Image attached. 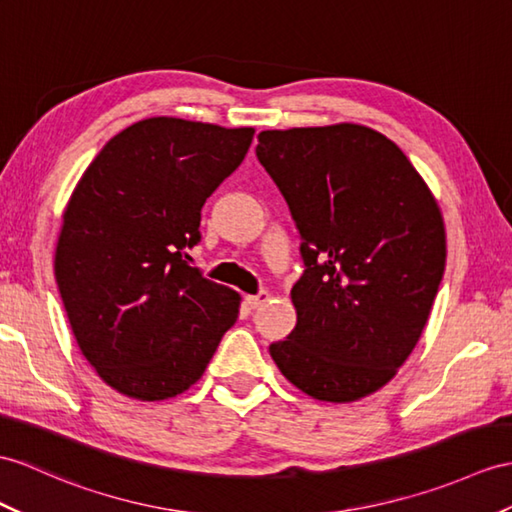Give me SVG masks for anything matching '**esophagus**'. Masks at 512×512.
Masks as SVG:
<instances>
[{
	"instance_id": "esophagus-1",
	"label": "esophagus",
	"mask_w": 512,
	"mask_h": 512,
	"mask_svg": "<svg viewBox=\"0 0 512 512\" xmlns=\"http://www.w3.org/2000/svg\"><path fill=\"white\" fill-rule=\"evenodd\" d=\"M271 299V295L267 293V291H260L258 295H247L245 297V304L249 306V308H260V306H265L267 302Z\"/></svg>"
}]
</instances>
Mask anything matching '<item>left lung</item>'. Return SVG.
<instances>
[{"mask_svg": "<svg viewBox=\"0 0 512 512\" xmlns=\"http://www.w3.org/2000/svg\"><path fill=\"white\" fill-rule=\"evenodd\" d=\"M256 156L291 208L306 265L273 363L321 402L376 393L415 350L439 291V204L402 149L358 123L265 130Z\"/></svg>", "mask_w": 512, "mask_h": 512, "instance_id": "8db88e82", "label": "left lung"}]
</instances>
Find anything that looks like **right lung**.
<instances>
[{
	"instance_id": "add662e5",
	"label": "right lung",
	"mask_w": 512,
	"mask_h": 512,
	"mask_svg": "<svg viewBox=\"0 0 512 512\" xmlns=\"http://www.w3.org/2000/svg\"><path fill=\"white\" fill-rule=\"evenodd\" d=\"M254 128L176 117L132 123L102 147L62 213L54 271L97 376L141 402L193 386L241 295L186 263L206 197L241 165Z\"/></svg>"
}]
</instances>
